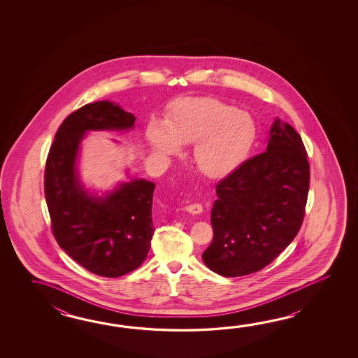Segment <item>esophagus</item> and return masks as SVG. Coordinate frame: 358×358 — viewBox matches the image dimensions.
<instances>
[{
	"label": "esophagus",
	"instance_id": "obj_1",
	"mask_svg": "<svg viewBox=\"0 0 358 358\" xmlns=\"http://www.w3.org/2000/svg\"><path fill=\"white\" fill-rule=\"evenodd\" d=\"M185 210H187V213H192V215H199L203 211V207L199 203H194V205L187 206Z\"/></svg>",
	"mask_w": 358,
	"mask_h": 358
}]
</instances>
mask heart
I'll return each mask as SVG.
<instances>
[{
  "label": "heart",
  "mask_w": 358,
  "mask_h": 358,
  "mask_svg": "<svg viewBox=\"0 0 358 358\" xmlns=\"http://www.w3.org/2000/svg\"><path fill=\"white\" fill-rule=\"evenodd\" d=\"M257 127L251 115L213 97L176 99L165 122L152 117L145 125V138L162 157L182 152L192 145V160L207 178H222L236 170L251 150Z\"/></svg>",
  "instance_id": "1"
}]
</instances>
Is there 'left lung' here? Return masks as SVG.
Masks as SVG:
<instances>
[{
  "mask_svg": "<svg viewBox=\"0 0 358 358\" xmlns=\"http://www.w3.org/2000/svg\"><path fill=\"white\" fill-rule=\"evenodd\" d=\"M310 185L303 142L289 124L275 119L265 152L216 185L213 238L202 253L206 266L234 278L267 266L297 236Z\"/></svg>",
  "mask_w": 358,
  "mask_h": 358,
  "instance_id": "1",
  "label": "left lung"
}]
</instances>
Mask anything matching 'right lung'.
<instances>
[{"instance_id": "add662e5", "label": "right lung", "mask_w": 358, "mask_h": 358, "mask_svg": "<svg viewBox=\"0 0 358 358\" xmlns=\"http://www.w3.org/2000/svg\"><path fill=\"white\" fill-rule=\"evenodd\" d=\"M134 122L113 101L88 103L61 124L47 157L45 194L55 238L79 265L105 278L128 274L147 257L156 184L130 178L99 194L82 182L79 156L87 133L128 131Z\"/></svg>"}]
</instances>
